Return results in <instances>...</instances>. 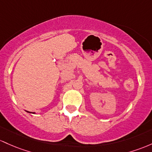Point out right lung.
Returning a JSON list of instances; mask_svg holds the SVG:
<instances>
[{"label":"right lung","instance_id":"1","mask_svg":"<svg viewBox=\"0 0 152 152\" xmlns=\"http://www.w3.org/2000/svg\"><path fill=\"white\" fill-rule=\"evenodd\" d=\"M26 112H28V113H31V112H29V111H26Z\"/></svg>","mask_w":152,"mask_h":152}]
</instances>
